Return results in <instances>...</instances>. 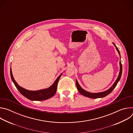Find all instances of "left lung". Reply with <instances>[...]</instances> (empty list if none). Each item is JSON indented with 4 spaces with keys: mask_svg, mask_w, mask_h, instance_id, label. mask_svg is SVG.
Listing matches in <instances>:
<instances>
[{
    "mask_svg": "<svg viewBox=\"0 0 133 133\" xmlns=\"http://www.w3.org/2000/svg\"><path fill=\"white\" fill-rule=\"evenodd\" d=\"M116 47V50H117L119 56H120V58H121V55H120V52L119 49H118V48L116 47V46L115 45V44L114 43H112ZM119 65H120V70H119V75L118 76L117 78V79L116 80V81L115 82V83H114V84L112 85V86H111V87H110L108 90L103 91V92H96V93H92V92H90L88 91H87L86 90H85L84 89H83L81 86L79 85L77 80H76V86L78 90L79 91V92L82 95L90 98H103L105 96H106L107 95H108V94H109L112 91V90L115 88V87L116 86L118 82L119 81L121 78V76H122V65L121 64V60H120V62H119Z\"/></svg>",
    "mask_w": 133,
    "mask_h": 133,
    "instance_id": "obj_1",
    "label": "left lung"
}]
</instances>
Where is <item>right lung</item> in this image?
Wrapping results in <instances>:
<instances>
[{"label": "right lung", "instance_id": "1", "mask_svg": "<svg viewBox=\"0 0 133 133\" xmlns=\"http://www.w3.org/2000/svg\"><path fill=\"white\" fill-rule=\"evenodd\" d=\"M63 73H62L56 79V81L54 82L53 84L50 86L49 87L41 89L39 90H35V91H32V90H29L27 89H26L22 87H21L19 85L17 82L15 81V79L14 78L13 75L12 74L11 69L10 68V76L12 81L13 82L14 85L17 88V89L19 90L24 96H25L26 98L31 100V101H44L48 99L51 97H52L56 92L57 90V84L58 81L61 77V76Z\"/></svg>", "mask_w": 133, "mask_h": 133}]
</instances>
